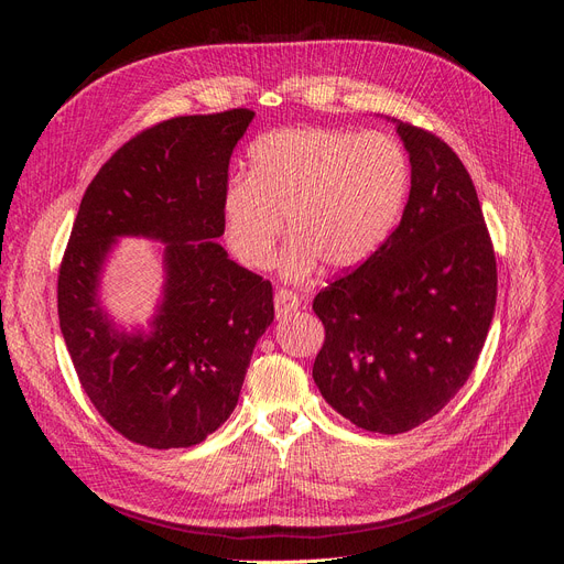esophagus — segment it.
<instances>
[{
	"label": "esophagus",
	"mask_w": 564,
	"mask_h": 564,
	"mask_svg": "<svg viewBox=\"0 0 564 564\" xmlns=\"http://www.w3.org/2000/svg\"><path fill=\"white\" fill-rule=\"evenodd\" d=\"M301 308V299L299 294H294L292 289H278L275 292V315L282 319V317H289L292 313H296Z\"/></svg>",
	"instance_id": "esophagus-1"
}]
</instances>
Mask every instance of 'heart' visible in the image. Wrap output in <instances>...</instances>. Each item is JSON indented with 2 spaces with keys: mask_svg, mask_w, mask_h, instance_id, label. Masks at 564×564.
Returning <instances> with one entry per match:
<instances>
[{
  "mask_svg": "<svg viewBox=\"0 0 564 564\" xmlns=\"http://www.w3.org/2000/svg\"><path fill=\"white\" fill-rule=\"evenodd\" d=\"M412 181L402 145L381 131L324 127L275 129L249 148L247 176L220 197L232 256L251 270L272 263L284 237L286 278H305L317 261L329 270L365 263L395 228Z\"/></svg>",
  "mask_w": 564,
  "mask_h": 564,
  "instance_id": "b5f03b06",
  "label": "heart"
}]
</instances>
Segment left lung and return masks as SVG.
Masks as SVG:
<instances>
[{
    "mask_svg": "<svg viewBox=\"0 0 564 564\" xmlns=\"http://www.w3.org/2000/svg\"><path fill=\"white\" fill-rule=\"evenodd\" d=\"M398 133L412 164L400 226L313 301L322 398L383 435L416 429L456 395L497 305V259L464 162L431 131L398 122Z\"/></svg>",
    "mask_w": 564,
    "mask_h": 564,
    "instance_id": "8db88e82",
    "label": "left lung"
}]
</instances>
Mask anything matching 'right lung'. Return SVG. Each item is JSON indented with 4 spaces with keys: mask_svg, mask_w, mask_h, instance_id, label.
Segmentation results:
<instances>
[{
    "mask_svg": "<svg viewBox=\"0 0 564 564\" xmlns=\"http://www.w3.org/2000/svg\"><path fill=\"white\" fill-rule=\"evenodd\" d=\"M253 112L174 117L100 166L82 197L58 272V319L96 412L150 449L193 447L240 398L272 284L228 259L220 197ZM117 236L165 242V294L150 333L113 327L97 299Z\"/></svg>",
    "mask_w": 564,
    "mask_h": 564,
    "instance_id": "add662e5",
    "label": "right lung"
}]
</instances>
